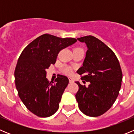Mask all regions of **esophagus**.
Instances as JSON below:
<instances>
[{
	"label": "esophagus",
	"instance_id": "obj_1",
	"mask_svg": "<svg viewBox=\"0 0 134 134\" xmlns=\"http://www.w3.org/2000/svg\"><path fill=\"white\" fill-rule=\"evenodd\" d=\"M69 82H70V83H71V82H73V80L72 79H71V78H69Z\"/></svg>",
	"mask_w": 134,
	"mask_h": 134
}]
</instances>
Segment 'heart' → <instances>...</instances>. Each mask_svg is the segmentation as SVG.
<instances>
[{
    "label": "heart",
    "instance_id": "1",
    "mask_svg": "<svg viewBox=\"0 0 134 134\" xmlns=\"http://www.w3.org/2000/svg\"><path fill=\"white\" fill-rule=\"evenodd\" d=\"M64 72L65 74H71L72 73V69L71 68H70V67H67V68H64Z\"/></svg>",
    "mask_w": 134,
    "mask_h": 134
}]
</instances>
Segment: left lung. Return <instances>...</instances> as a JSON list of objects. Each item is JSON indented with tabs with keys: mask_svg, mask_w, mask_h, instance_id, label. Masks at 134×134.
Segmentation results:
<instances>
[{
	"mask_svg": "<svg viewBox=\"0 0 134 134\" xmlns=\"http://www.w3.org/2000/svg\"><path fill=\"white\" fill-rule=\"evenodd\" d=\"M87 46L83 66L77 70L86 87L76 82L79 91L75 97L80 111L86 115L98 117L104 114L118 97L122 81L119 60L107 45L92 35L78 38Z\"/></svg>",
	"mask_w": 134,
	"mask_h": 134,
	"instance_id": "obj_1",
	"label": "left lung"
}]
</instances>
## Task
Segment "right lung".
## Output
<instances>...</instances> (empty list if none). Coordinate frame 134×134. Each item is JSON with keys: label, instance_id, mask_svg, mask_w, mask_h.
<instances>
[{"label": "right lung", "instance_id": "right-lung-1", "mask_svg": "<svg viewBox=\"0 0 134 134\" xmlns=\"http://www.w3.org/2000/svg\"><path fill=\"white\" fill-rule=\"evenodd\" d=\"M76 41L46 34L27 45L20 55L15 70V85L22 102L35 115L48 118L58 109L69 80L58 74L54 82H49L46 70L55 63L62 49Z\"/></svg>", "mask_w": 134, "mask_h": 134}]
</instances>
